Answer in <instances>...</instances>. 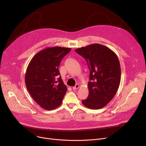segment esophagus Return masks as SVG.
I'll list each match as a JSON object with an SVG mask.
<instances>
[{
  "label": "esophagus",
  "mask_w": 146,
  "mask_h": 146,
  "mask_svg": "<svg viewBox=\"0 0 146 146\" xmlns=\"http://www.w3.org/2000/svg\"><path fill=\"white\" fill-rule=\"evenodd\" d=\"M79 87H80V85L78 84H77L74 87H73V89L74 90H77L78 88H79Z\"/></svg>",
  "instance_id": "34e87169"
}]
</instances>
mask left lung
<instances>
[{
  "label": "left lung",
  "instance_id": "1",
  "mask_svg": "<svg viewBox=\"0 0 146 146\" xmlns=\"http://www.w3.org/2000/svg\"><path fill=\"white\" fill-rule=\"evenodd\" d=\"M86 59L90 70L88 98L82 100L86 107L100 109L116 94L121 80V67L116 54L106 46L92 44L75 50Z\"/></svg>",
  "mask_w": 146,
  "mask_h": 146
}]
</instances>
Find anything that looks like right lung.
<instances>
[{
  "label": "right lung",
  "instance_id": "1",
  "mask_svg": "<svg viewBox=\"0 0 146 146\" xmlns=\"http://www.w3.org/2000/svg\"><path fill=\"white\" fill-rule=\"evenodd\" d=\"M72 49L47 47L37 52L27 67L25 82L33 99L43 109H56L61 104L67 87L62 80L58 67Z\"/></svg>",
  "mask_w": 146,
  "mask_h": 146
}]
</instances>
